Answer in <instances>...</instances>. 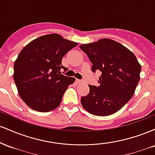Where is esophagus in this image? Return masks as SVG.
I'll return each mask as SVG.
<instances>
[{
	"label": "esophagus",
	"mask_w": 155,
	"mask_h": 155,
	"mask_svg": "<svg viewBox=\"0 0 155 155\" xmlns=\"http://www.w3.org/2000/svg\"><path fill=\"white\" fill-rule=\"evenodd\" d=\"M76 82L77 83V84H81V83H84V81H82V80H80V79H76Z\"/></svg>",
	"instance_id": "34e87169"
}]
</instances>
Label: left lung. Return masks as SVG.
I'll list each match as a JSON object with an SVG mask.
<instances>
[{
    "mask_svg": "<svg viewBox=\"0 0 155 155\" xmlns=\"http://www.w3.org/2000/svg\"><path fill=\"white\" fill-rule=\"evenodd\" d=\"M88 56L92 71H100L99 86L89 85L90 92L81 97V106L95 116L116 113L130 100L140 80L141 66L135 54L115 41L102 38L81 44Z\"/></svg>",
    "mask_w": 155,
    "mask_h": 155,
    "instance_id": "8db88e82",
    "label": "left lung"
}]
</instances>
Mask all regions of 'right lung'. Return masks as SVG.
<instances>
[{
	"label": "right lung",
	"instance_id": "right-lung-1",
	"mask_svg": "<svg viewBox=\"0 0 155 155\" xmlns=\"http://www.w3.org/2000/svg\"><path fill=\"white\" fill-rule=\"evenodd\" d=\"M76 42L52 33L34 39L22 49L14 64V80L22 101L32 109L52 111L75 78L60 74L63 56Z\"/></svg>",
	"mask_w": 155,
	"mask_h": 155
}]
</instances>
